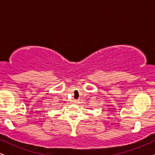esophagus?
<instances>
[{"label":"esophagus","instance_id":"34e87169","mask_svg":"<svg viewBox=\"0 0 155 155\" xmlns=\"http://www.w3.org/2000/svg\"><path fill=\"white\" fill-rule=\"evenodd\" d=\"M73 101H74V104H76V103H77V101H76V100H74Z\"/></svg>","mask_w":155,"mask_h":155}]
</instances>
